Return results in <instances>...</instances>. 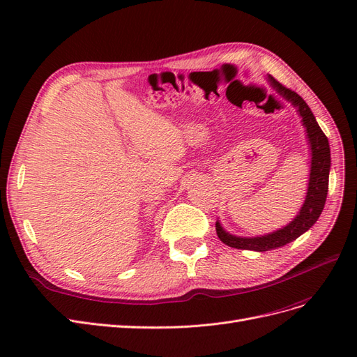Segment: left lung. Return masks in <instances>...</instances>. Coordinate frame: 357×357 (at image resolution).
I'll list each match as a JSON object with an SVG mask.
<instances>
[{
  "label": "left lung",
  "instance_id": "obj_1",
  "mask_svg": "<svg viewBox=\"0 0 357 357\" xmlns=\"http://www.w3.org/2000/svg\"><path fill=\"white\" fill-rule=\"evenodd\" d=\"M269 82L275 88V91L283 95L291 105L296 107L299 116L302 117V125L305 126L308 143L311 149V169H310V181L308 190L304 201V205L301 207L299 214L291 220L284 228L278 229L262 236H236L229 232H226L219 222H215V232L222 243L234 248H241V250H255V252H268L274 248L283 247L291 241H295L298 236L307 232L312 225L317 222L320 214L325 207L328 188H329V169H331V149L328 137L323 134L314 114L310 110L307 102L291 89H287L286 86L278 83L273 77H269Z\"/></svg>",
  "mask_w": 357,
  "mask_h": 357
}]
</instances>
